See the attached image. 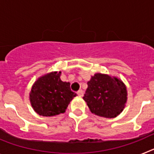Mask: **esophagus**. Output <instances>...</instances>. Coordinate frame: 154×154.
Segmentation results:
<instances>
[{
    "instance_id": "esophagus-1",
    "label": "esophagus",
    "mask_w": 154,
    "mask_h": 154,
    "mask_svg": "<svg viewBox=\"0 0 154 154\" xmlns=\"http://www.w3.org/2000/svg\"><path fill=\"white\" fill-rule=\"evenodd\" d=\"M77 94H78L79 96L82 97V96H83V91H82V90H79L78 92H77Z\"/></svg>"
}]
</instances>
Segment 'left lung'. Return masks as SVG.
Returning <instances> with one entry per match:
<instances>
[{
	"label": "left lung",
	"instance_id": "8db88e82",
	"mask_svg": "<svg viewBox=\"0 0 154 154\" xmlns=\"http://www.w3.org/2000/svg\"><path fill=\"white\" fill-rule=\"evenodd\" d=\"M87 84L83 99L92 113L102 117L114 118L122 112L127 100V91L120 79L96 73Z\"/></svg>",
	"mask_w": 154,
	"mask_h": 154
}]
</instances>
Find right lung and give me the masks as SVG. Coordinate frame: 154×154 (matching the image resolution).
<instances>
[{"label": "right lung", "mask_w": 154, "mask_h": 154, "mask_svg": "<svg viewBox=\"0 0 154 154\" xmlns=\"http://www.w3.org/2000/svg\"><path fill=\"white\" fill-rule=\"evenodd\" d=\"M61 72L48 73L37 79L30 92L34 110L43 116H53L65 112L69 103L76 96L70 83L62 82Z\"/></svg>", "instance_id": "1"}]
</instances>
